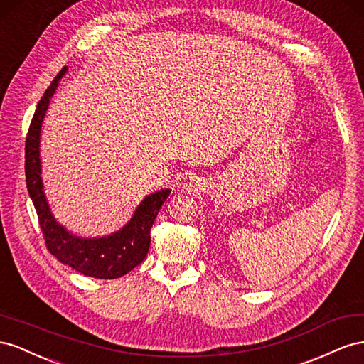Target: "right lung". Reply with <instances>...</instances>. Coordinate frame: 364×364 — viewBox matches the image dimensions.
Wrapping results in <instances>:
<instances>
[{
	"mask_svg": "<svg viewBox=\"0 0 364 364\" xmlns=\"http://www.w3.org/2000/svg\"><path fill=\"white\" fill-rule=\"evenodd\" d=\"M65 67L59 71L44 96L38 102L33 119L30 122L26 137V183L30 198L38 213L39 227L48 252L76 272L96 279H117L129 273L146 257L151 244V227L157 218L161 205L171 195L169 189L151 193L137 207L131 221L117 233L100 240H84L68 233L59 225L50 212L41 180L39 134L48 103L59 79L64 76Z\"/></svg>",
	"mask_w": 364,
	"mask_h": 364,
	"instance_id": "right-lung-1",
	"label": "right lung"
}]
</instances>
